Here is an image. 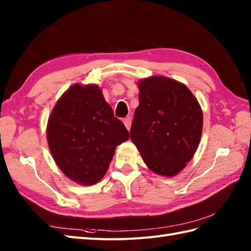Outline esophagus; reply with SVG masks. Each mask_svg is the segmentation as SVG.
<instances>
[{"label":"esophagus","instance_id":"obj_1","mask_svg":"<svg viewBox=\"0 0 251 251\" xmlns=\"http://www.w3.org/2000/svg\"><path fill=\"white\" fill-rule=\"evenodd\" d=\"M124 124H125V126H126V129H127V130H130L131 124H132V118H131V116H126V118H124Z\"/></svg>","mask_w":251,"mask_h":251}]
</instances>
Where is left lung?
<instances>
[{
	"mask_svg": "<svg viewBox=\"0 0 251 251\" xmlns=\"http://www.w3.org/2000/svg\"><path fill=\"white\" fill-rule=\"evenodd\" d=\"M140 105L130 135L145 163L162 176H174L193 157L201 140L203 114L189 89L168 77L138 82Z\"/></svg>",
	"mask_w": 251,
	"mask_h": 251,
	"instance_id": "obj_1",
	"label": "left lung"
}]
</instances>
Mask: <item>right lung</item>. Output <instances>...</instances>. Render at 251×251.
<instances>
[{
  "instance_id": "right-lung-1",
  "label": "right lung",
  "mask_w": 251,
  "mask_h": 251,
  "mask_svg": "<svg viewBox=\"0 0 251 251\" xmlns=\"http://www.w3.org/2000/svg\"><path fill=\"white\" fill-rule=\"evenodd\" d=\"M98 86L75 83L55 104L48 120L50 152L64 174L93 185L106 174L116 147L129 140Z\"/></svg>"
}]
</instances>
